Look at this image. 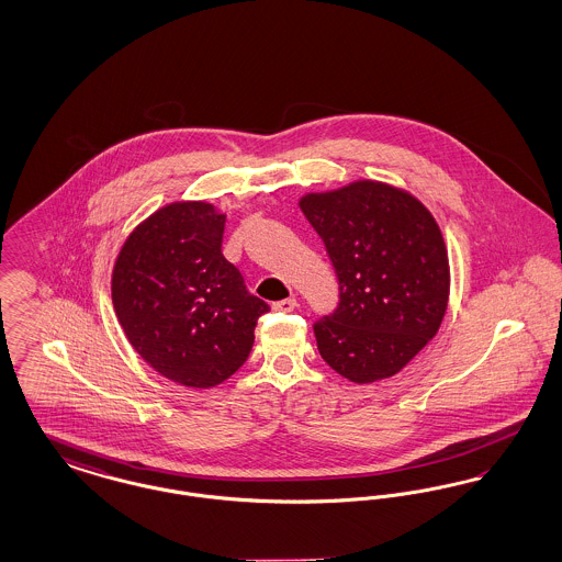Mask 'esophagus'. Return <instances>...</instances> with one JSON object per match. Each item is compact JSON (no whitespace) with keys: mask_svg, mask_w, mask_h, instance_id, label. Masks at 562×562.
<instances>
[{"mask_svg":"<svg viewBox=\"0 0 562 562\" xmlns=\"http://www.w3.org/2000/svg\"><path fill=\"white\" fill-rule=\"evenodd\" d=\"M276 312H294L296 307H299V303H296V299L294 296H291V299H282V301H278V303H273L271 305Z\"/></svg>","mask_w":562,"mask_h":562,"instance_id":"esophagus-1","label":"esophagus"}]
</instances>
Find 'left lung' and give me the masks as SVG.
<instances>
[{
  "instance_id": "1",
  "label": "left lung",
  "mask_w": 562,
  "mask_h": 562,
  "mask_svg": "<svg viewBox=\"0 0 562 562\" xmlns=\"http://www.w3.org/2000/svg\"><path fill=\"white\" fill-rule=\"evenodd\" d=\"M299 206L341 291L337 312L314 326L324 362L358 385L401 373L449 305V255L434 214L411 191L374 179L310 191Z\"/></svg>"
}]
</instances>
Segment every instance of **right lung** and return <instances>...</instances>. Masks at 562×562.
<instances>
[{
	"instance_id": "add662e5",
	"label": "right lung",
	"mask_w": 562,
	"mask_h": 562,
	"mask_svg": "<svg viewBox=\"0 0 562 562\" xmlns=\"http://www.w3.org/2000/svg\"><path fill=\"white\" fill-rule=\"evenodd\" d=\"M225 214L179 200L143 218L122 241L111 301L136 353L186 387H214L246 362L269 305L248 293L221 255Z\"/></svg>"
}]
</instances>
